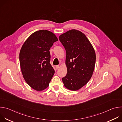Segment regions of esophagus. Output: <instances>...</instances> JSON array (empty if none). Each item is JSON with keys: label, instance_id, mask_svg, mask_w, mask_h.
<instances>
[{"label": "esophagus", "instance_id": "esophagus-1", "mask_svg": "<svg viewBox=\"0 0 122 122\" xmlns=\"http://www.w3.org/2000/svg\"><path fill=\"white\" fill-rule=\"evenodd\" d=\"M59 67H60V66L59 65H57V66H56V69H58Z\"/></svg>", "mask_w": 122, "mask_h": 122}]
</instances>
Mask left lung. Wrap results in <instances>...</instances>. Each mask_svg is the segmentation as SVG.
I'll use <instances>...</instances> for the list:
<instances>
[{
	"mask_svg": "<svg viewBox=\"0 0 122 122\" xmlns=\"http://www.w3.org/2000/svg\"><path fill=\"white\" fill-rule=\"evenodd\" d=\"M59 40L66 51L67 74L62 81L67 89L78 90L88 82L93 75L95 51L85 35L77 30L66 32L61 35Z\"/></svg>",
	"mask_w": 122,
	"mask_h": 122,
	"instance_id": "8db88e82",
	"label": "left lung"
}]
</instances>
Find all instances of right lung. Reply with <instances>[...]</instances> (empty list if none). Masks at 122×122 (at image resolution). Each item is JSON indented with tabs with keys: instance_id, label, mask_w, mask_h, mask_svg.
<instances>
[{
	"instance_id": "add662e5",
	"label": "right lung",
	"mask_w": 122,
	"mask_h": 122,
	"mask_svg": "<svg viewBox=\"0 0 122 122\" xmlns=\"http://www.w3.org/2000/svg\"><path fill=\"white\" fill-rule=\"evenodd\" d=\"M58 41L55 35L47 30L33 33L23 45L19 54L23 77L31 88L42 91L47 88L55 70L50 62V49Z\"/></svg>"
}]
</instances>
